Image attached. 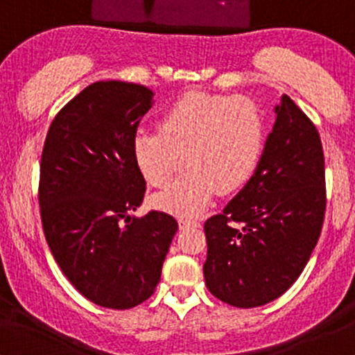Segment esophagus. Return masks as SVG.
Segmentation results:
<instances>
[{"label":"esophagus","mask_w":355,"mask_h":355,"mask_svg":"<svg viewBox=\"0 0 355 355\" xmlns=\"http://www.w3.org/2000/svg\"><path fill=\"white\" fill-rule=\"evenodd\" d=\"M178 223H179V228H182V230L189 227H200V222H198V220L189 218V216H179Z\"/></svg>","instance_id":"obj_1"}]
</instances>
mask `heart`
<instances>
[{
  "label": "heart",
  "mask_w": 355,
  "mask_h": 355,
  "mask_svg": "<svg viewBox=\"0 0 355 355\" xmlns=\"http://www.w3.org/2000/svg\"><path fill=\"white\" fill-rule=\"evenodd\" d=\"M264 146V116L250 98L191 91L166 110L159 128H140L133 155L148 184L166 188L155 205L176 215L201 211L215 194L239 188L252 174Z\"/></svg>",
  "instance_id": "heart-1"
}]
</instances>
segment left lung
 Wrapping results in <instances>:
<instances>
[{
  "label": "left lung",
  "instance_id": "left-lung-1",
  "mask_svg": "<svg viewBox=\"0 0 355 355\" xmlns=\"http://www.w3.org/2000/svg\"><path fill=\"white\" fill-rule=\"evenodd\" d=\"M252 178L205 223V283L237 308L270 303L310 261L325 216V159L311 120L283 94Z\"/></svg>",
  "mask_w": 355,
  "mask_h": 355
}]
</instances>
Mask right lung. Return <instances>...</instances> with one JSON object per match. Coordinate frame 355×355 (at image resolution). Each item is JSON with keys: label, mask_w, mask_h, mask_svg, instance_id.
Wrapping results in <instances>:
<instances>
[{"label": "right lung", "mask_w": 355, "mask_h": 355, "mask_svg": "<svg viewBox=\"0 0 355 355\" xmlns=\"http://www.w3.org/2000/svg\"><path fill=\"white\" fill-rule=\"evenodd\" d=\"M154 93L98 81L57 113L42 150L39 203L51 252L71 284L113 310L150 298L178 222L162 211L130 216L146 179L133 137Z\"/></svg>", "instance_id": "add662e5"}]
</instances>
